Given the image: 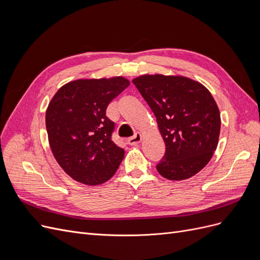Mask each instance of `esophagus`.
Segmentation results:
<instances>
[{
	"label": "esophagus",
	"mask_w": 260,
	"mask_h": 260,
	"mask_svg": "<svg viewBox=\"0 0 260 260\" xmlns=\"http://www.w3.org/2000/svg\"><path fill=\"white\" fill-rule=\"evenodd\" d=\"M142 135H141V133H139V132H137L135 136H133L132 138H130L129 140H128V144H130V145H138L139 143H141V141H142Z\"/></svg>",
	"instance_id": "34e87169"
}]
</instances>
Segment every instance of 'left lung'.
<instances>
[{"instance_id": "obj_1", "label": "left lung", "mask_w": 260, "mask_h": 260, "mask_svg": "<svg viewBox=\"0 0 260 260\" xmlns=\"http://www.w3.org/2000/svg\"><path fill=\"white\" fill-rule=\"evenodd\" d=\"M132 82L153 111L166 145L157 171L172 181L195 176L218 146L221 119L211 93L183 76L142 75Z\"/></svg>"}]
</instances>
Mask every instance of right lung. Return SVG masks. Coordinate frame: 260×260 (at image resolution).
Instances as JSON below:
<instances>
[{
	"instance_id": "add662e5",
	"label": "right lung",
	"mask_w": 260,
	"mask_h": 260,
	"mask_svg": "<svg viewBox=\"0 0 260 260\" xmlns=\"http://www.w3.org/2000/svg\"><path fill=\"white\" fill-rule=\"evenodd\" d=\"M130 81L118 76L77 79L55 93L45 113L50 147L61 169L78 182L99 185L111 179L124 151L112 141L108 104Z\"/></svg>"
}]
</instances>
